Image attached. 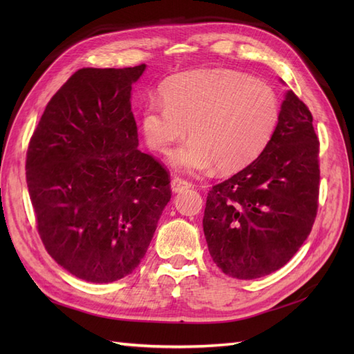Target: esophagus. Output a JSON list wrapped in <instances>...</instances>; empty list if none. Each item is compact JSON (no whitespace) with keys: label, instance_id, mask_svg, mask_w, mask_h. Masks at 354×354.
<instances>
[{"label":"esophagus","instance_id":"obj_1","mask_svg":"<svg viewBox=\"0 0 354 354\" xmlns=\"http://www.w3.org/2000/svg\"><path fill=\"white\" fill-rule=\"evenodd\" d=\"M190 187H192V183L187 180L178 178V177H174L173 180H171V190H173L174 194H180V192H183Z\"/></svg>","mask_w":354,"mask_h":354}]
</instances>
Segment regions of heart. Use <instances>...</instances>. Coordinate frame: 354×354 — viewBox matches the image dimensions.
Returning a JSON list of instances; mask_svg holds the SVG:
<instances>
[{
    "label": "heart",
    "instance_id": "heart-1",
    "mask_svg": "<svg viewBox=\"0 0 354 354\" xmlns=\"http://www.w3.org/2000/svg\"><path fill=\"white\" fill-rule=\"evenodd\" d=\"M162 99L146 102L142 133L151 151L167 155L189 128L192 138L169 158L183 171L245 168L269 145L281 116L270 85L234 71L180 75L165 85Z\"/></svg>",
    "mask_w": 354,
    "mask_h": 354
}]
</instances>
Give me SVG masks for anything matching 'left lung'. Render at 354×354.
Returning a JSON list of instances; mask_svg holds the SVG:
<instances>
[{
	"mask_svg": "<svg viewBox=\"0 0 354 354\" xmlns=\"http://www.w3.org/2000/svg\"><path fill=\"white\" fill-rule=\"evenodd\" d=\"M312 122L307 106L288 90L264 151L209 190L203 233L214 263L227 276L250 281L270 274L307 239L320 178Z\"/></svg>",
	"mask_w": 354,
	"mask_h": 354,
	"instance_id": "1",
	"label": "left lung"
}]
</instances>
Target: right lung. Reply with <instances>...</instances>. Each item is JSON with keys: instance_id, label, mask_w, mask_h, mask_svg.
Returning a JSON list of instances; mask_svg holds the SVG:
<instances>
[{"instance_id": "add662e5", "label": "right lung", "mask_w": 354, "mask_h": 354, "mask_svg": "<svg viewBox=\"0 0 354 354\" xmlns=\"http://www.w3.org/2000/svg\"><path fill=\"white\" fill-rule=\"evenodd\" d=\"M145 71L75 72L48 102L28 147L26 183L42 243L87 282L133 273L171 199L165 168L137 149L131 90Z\"/></svg>"}]
</instances>
